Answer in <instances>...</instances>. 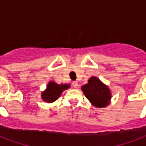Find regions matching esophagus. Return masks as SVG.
<instances>
[{
    "mask_svg": "<svg viewBox=\"0 0 146 146\" xmlns=\"http://www.w3.org/2000/svg\"><path fill=\"white\" fill-rule=\"evenodd\" d=\"M72 85H73V86L74 87V88H77V86H79V84H78V82H76V81H74V82H73Z\"/></svg>",
    "mask_w": 146,
    "mask_h": 146,
    "instance_id": "obj_1",
    "label": "esophagus"
}]
</instances>
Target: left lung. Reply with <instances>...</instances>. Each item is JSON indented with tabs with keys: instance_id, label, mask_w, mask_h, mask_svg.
Wrapping results in <instances>:
<instances>
[{
	"instance_id": "1",
	"label": "left lung",
	"mask_w": 146,
	"mask_h": 146,
	"mask_svg": "<svg viewBox=\"0 0 146 146\" xmlns=\"http://www.w3.org/2000/svg\"><path fill=\"white\" fill-rule=\"evenodd\" d=\"M85 96L94 107L105 108L111 103V92L109 87L96 76H92L87 84L81 87Z\"/></svg>"
}]
</instances>
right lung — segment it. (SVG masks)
Returning <instances> with one entry per match:
<instances>
[{"mask_svg": "<svg viewBox=\"0 0 146 146\" xmlns=\"http://www.w3.org/2000/svg\"><path fill=\"white\" fill-rule=\"evenodd\" d=\"M70 87V84H57L54 81H49L46 89L41 94L42 100L47 103H52L59 98L62 92Z\"/></svg>", "mask_w": 146, "mask_h": 146, "instance_id": "add662e5", "label": "right lung"}]
</instances>
